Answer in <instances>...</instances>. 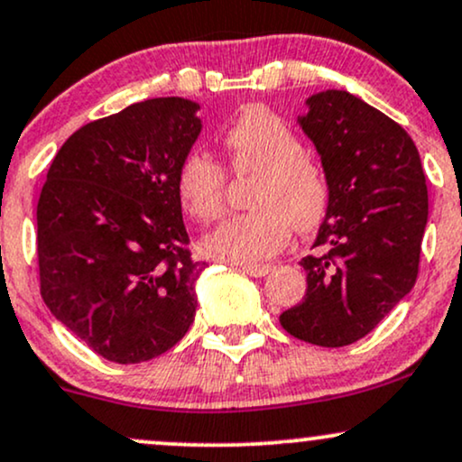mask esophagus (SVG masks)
Wrapping results in <instances>:
<instances>
[{"instance_id":"esophagus-1","label":"esophagus","mask_w":462,"mask_h":462,"mask_svg":"<svg viewBox=\"0 0 462 462\" xmlns=\"http://www.w3.org/2000/svg\"><path fill=\"white\" fill-rule=\"evenodd\" d=\"M238 269L252 277H264L271 271V264H241Z\"/></svg>"}]
</instances>
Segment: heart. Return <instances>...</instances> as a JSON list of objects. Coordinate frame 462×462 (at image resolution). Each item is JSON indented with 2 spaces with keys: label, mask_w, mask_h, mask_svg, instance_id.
<instances>
[{
  "label": "heart",
  "mask_w": 462,
  "mask_h": 462,
  "mask_svg": "<svg viewBox=\"0 0 462 462\" xmlns=\"http://www.w3.org/2000/svg\"><path fill=\"white\" fill-rule=\"evenodd\" d=\"M224 148L227 168L236 176H255L249 187L254 210L210 232L204 254L226 263H255L284 245L292 226L308 232L320 224L329 208V180L280 116L247 107L226 129ZM176 193L193 219L215 221L224 213L226 170L208 154L189 152L178 165Z\"/></svg>",
  "instance_id": "1"
}]
</instances>
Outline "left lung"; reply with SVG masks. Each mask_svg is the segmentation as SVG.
<instances>
[{"label": "left lung", "mask_w": 462, "mask_h": 462, "mask_svg": "<svg viewBox=\"0 0 462 462\" xmlns=\"http://www.w3.org/2000/svg\"><path fill=\"white\" fill-rule=\"evenodd\" d=\"M299 118L331 187L316 255H305L308 291L280 316L297 340L337 348L361 340L418 280L428 189L409 133L351 92L305 101Z\"/></svg>", "instance_id": "left-lung-1"}]
</instances>
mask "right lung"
<instances>
[{
    "mask_svg": "<svg viewBox=\"0 0 462 462\" xmlns=\"http://www.w3.org/2000/svg\"><path fill=\"white\" fill-rule=\"evenodd\" d=\"M198 103L148 98L75 131L36 208L42 301L114 364L170 351L196 319V280L176 171L196 143Z\"/></svg>",
    "mask_w": 462,
    "mask_h": 462,
    "instance_id": "right-lung-1",
    "label": "right lung"
}]
</instances>
